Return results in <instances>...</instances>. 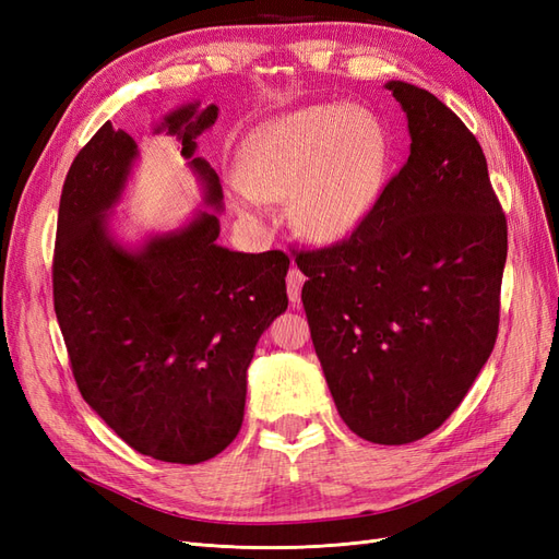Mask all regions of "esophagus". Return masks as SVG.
Segmentation results:
<instances>
[{
	"instance_id": "esophagus-1",
	"label": "esophagus",
	"mask_w": 559,
	"mask_h": 559,
	"mask_svg": "<svg viewBox=\"0 0 559 559\" xmlns=\"http://www.w3.org/2000/svg\"><path fill=\"white\" fill-rule=\"evenodd\" d=\"M302 284H306V275H302L298 267H292L289 275H286V292H289V300L294 302V306H298L300 302Z\"/></svg>"
}]
</instances>
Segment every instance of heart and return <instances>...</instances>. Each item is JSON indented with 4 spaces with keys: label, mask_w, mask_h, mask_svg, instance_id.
<instances>
[{
    "label": "heart",
    "mask_w": 559,
    "mask_h": 559,
    "mask_svg": "<svg viewBox=\"0 0 559 559\" xmlns=\"http://www.w3.org/2000/svg\"><path fill=\"white\" fill-rule=\"evenodd\" d=\"M380 126L352 107L314 105L286 114L245 144L233 205L259 218V200L289 198L294 228L337 242L373 207L384 177Z\"/></svg>",
    "instance_id": "heart-1"
}]
</instances>
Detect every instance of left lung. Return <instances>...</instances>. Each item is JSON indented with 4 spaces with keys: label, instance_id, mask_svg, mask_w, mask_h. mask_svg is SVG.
Here are the masks:
<instances>
[{
    "label": "left lung",
    "instance_id": "left-lung-1",
    "mask_svg": "<svg viewBox=\"0 0 559 559\" xmlns=\"http://www.w3.org/2000/svg\"><path fill=\"white\" fill-rule=\"evenodd\" d=\"M386 91L408 116V160L347 240L296 263L337 413L403 445L443 425L495 349L509 228L460 116L405 81Z\"/></svg>",
    "mask_w": 559,
    "mask_h": 559
}]
</instances>
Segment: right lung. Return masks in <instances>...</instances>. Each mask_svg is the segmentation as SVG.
<instances>
[{
    "mask_svg": "<svg viewBox=\"0 0 559 559\" xmlns=\"http://www.w3.org/2000/svg\"><path fill=\"white\" fill-rule=\"evenodd\" d=\"M218 107L167 114L156 132L177 138L222 212L224 191L195 138ZM140 156L109 121L67 173L53 253V306L81 396L146 456L200 464L226 450L245 417L247 368L286 298L284 251L242 253L216 245L218 214L151 235L138 249L114 240L107 216Z\"/></svg>",
    "mask_w": 559,
    "mask_h": 559,
    "instance_id": "obj_1",
    "label": "right lung"
}]
</instances>
